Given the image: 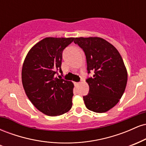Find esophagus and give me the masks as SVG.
<instances>
[{
  "instance_id": "obj_1",
  "label": "esophagus",
  "mask_w": 146,
  "mask_h": 146,
  "mask_svg": "<svg viewBox=\"0 0 146 146\" xmlns=\"http://www.w3.org/2000/svg\"><path fill=\"white\" fill-rule=\"evenodd\" d=\"M75 86H78V84H80V82H74Z\"/></svg>"
}]
</instances>
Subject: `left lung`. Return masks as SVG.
<instances>
[{
    "label": "left lung",
    "instance_id": "left-lung-1",
    "mask_svg": "<svg viewBox=\"0 0 146 146\" xmlns=\"http://www.w3.org/2000/svg\"><path fill=\"white\" fill-rule=\"evenodd\" d=\"M74 42L86 55L88 73H95L86 80L89 92L83 97L85 106L95 113L107 112L118 103L126 86L128 73L121 55L102 38H75Z\"/></svg>",
    "mask_w": 146,
    "mask_h": 146
}]
</instances>
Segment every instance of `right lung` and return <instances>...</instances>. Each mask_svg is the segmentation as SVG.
Returning <instances> with one entry per match:
<instances>
[{"label":"right lung","mask_w":146,"mask_h":146,"mask_svg":"<svg viewBox=\"0 0 146 146\" xmlns=\"http://www.w3.org/2000/svg\"><path fill=\"white\" fill-rule=\"evenodd\" d=\"M74 38H45L28 52L22 68L25 93L38 110L48 116H59L72 107V82L56 77L61 69L62 51Z\"/></svg>","instance_id":"add662e5"}]
</instances>
